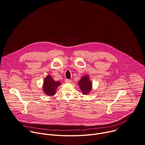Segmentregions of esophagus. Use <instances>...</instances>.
Instances as JSON below:
<instances>
[{
  "mask_svg": "<svg viewBox=\"0 0 145 145\" xmlns=\"http://www.w3.org/2000/svg\"><path fill=\"white\" fill-rule=\"evenodd\" d=\"M65 82H67V83H70V82H72V81L71 80H69V79H65Z\"/></svg>",
  "mask_w": 145,
  "mask_h": 145,
  "instance_id": "1",
  "label": "esophagus"
}]
</instances>
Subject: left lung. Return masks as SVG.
Here are the masks:
<instances>
[{
	"label": "left lung",
	"mask_w": 145,
	"mask_h": 145,
	"mask_svg": "<svg viewBox=\"0 0 145 145\" xmlns=\"http://www.w3.org/2000/svg\"><path fill=\"white\" fill-rule=\"evenodd\" d=\"M78 86L84 95L88 94L92 89V83L89 80V76L85 75L82 77L78 82Z\"/></svg>",
	"instance_id": "left-lung-1"
}]
</instances>
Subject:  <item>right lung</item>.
<instances>
[{
    "label": "right lung",
    "instance_id": "obj_1",
    "mask_svg": "<svg viewBox=\"0 0 145 145\" xmlns=\"http://www.w3.org/2000/svg\"><path fill=\"white\" fill-rule=\"evenodd\" d=\"M61 85L60 81H55L51 76L47 75L45 78L43 85L44 93L48 96L55 94L57 88Z\"/></svg>",
    "mask_w": 145,
    "mask_h": 145
}]
</instances>
